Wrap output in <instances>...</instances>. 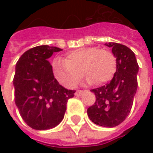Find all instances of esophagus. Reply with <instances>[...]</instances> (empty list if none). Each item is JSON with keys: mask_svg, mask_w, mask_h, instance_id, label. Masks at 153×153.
<instances>
[{"mask_svg": "<svg viewBox=\"0 0 153 153\" xmlns=\"http://www.w3.org/2000/svg\"><path fill=\"white\" fill-rule=\"evenodd\" d=\"M84 92H85V90H84V91H83V90H76V93H75V95H76V96H81Z\"/></svg>", "mask_w": 153, "mask_h": 153, "instance_id": "esophagus-1", "label": "esophagus"}]
</instances>
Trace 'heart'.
<instances>
[{
    "instance_id": "b5f03b06",
    "label": "heart",
    "mask_w": 153,
    "mask_h": 153,
    "mask_svg": "<svg viewBox=\"0 0 153 153\" xmlns=\"http://www.w3.org/2000/svg\"><path fill=\"white\" fill-rule=\"evenodd\" d=\"M116 69L114 54L108 49H98L95 47L71 51L63 60L56 59L53 63L55 79L67 88L76 86L82 76V71L88 76L87 82H95L99 85L111 79Z\"/></svg>"
}]
</instances>
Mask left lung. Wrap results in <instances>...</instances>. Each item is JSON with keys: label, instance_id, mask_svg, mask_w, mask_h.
Returning <instances> with one entry per match:
<instances>
[{"label": "left lung", "instance_id": "left-lung-1", "mask_svg": "<svg viewBox=\"0 0 153 153\" xmlns=\"http://www.w3.org/2000/svg\"><path fill=\"white\" fill-rule=\"evenodd\" d=\"M117 60V71L111 81L92 89L96 101L88 109L90 120L100 126L113 128L125 120L132 108L137 91L138 63L131 49L124 45L108 42Z\"/></svg>", "mask_w": 153, "mask_h": 153}]
</instances>
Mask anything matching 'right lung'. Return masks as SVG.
<instances>
[{"mask_svg": "<svg viewBox=\"0 0 153 153\" xmlns=\"http://www.w3.org/2000/svg\"><path fill=\"white\" fill-rule=\"evenodd\" d=\"M61 50L48 45L37 46L24 53L16 64L15 104L23 120L34 129H49L59 124L68 100L76 92L59 83L48 60Z\"/></svg>", "mask_w": 153, "mask_h": 153, "instance_id": "obj_1", "label": "right lung"}]
</instances>
